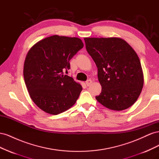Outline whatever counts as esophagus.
Returning a JSON list of instances; mask_svg holds the SVG:
<instances>
[{
	"mask_svg": "<svg viewBox=\"0 0 159 159\" xmlns=\"http://www.w3.org/2000/svg\"><path fill=\"white\" fill-rule=\"evenodd\" d=\"M85 84L88 86H89L91 84H92V81H91V80H88L87 81H85Z\"/></svg>",
	"mask_w": 159,
	"mask_h": 159,
	"instance_id": "1",
	"label": "esophagus"
}]
</instances>
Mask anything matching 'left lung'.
<instances>
[{
	"label": "left lung",
	"instance_id": "left-lung-1",
	"mask_svg": "<svg viewBox=\"0 0 159 159\" xmlns=\"http://www.w3.org/2000/svg\"><path fill=\"white\" fill-rule=\"evenodd\" d=\"M84 40L86 50L97 66L102 88L96 99L111 110L131 107L140 95L144 84L135 51L119 38H85Z\"/></svg>",
	"mask_w": 159,
	"mask_h": 159
}]
</instances>
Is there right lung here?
<instances>
[{
    "label": "right lung",
    "mask_w": 159,
    "mask_h": 159,
    "mask_svg": "<svg viewBox=\"0 0 159 159\" xmlns=\"http://www.w3.org/2000/svg\"><path fill=\"white\" fill-rule=\"evenodd\" d=\"M83 47L78 38L54 35L37 42L28 51L24 78L31 99L44 112L61 113L78 99L82 87L65 72L70 69V60Z\"/></svg>",
    "instance_id": "1"
}]
</instances>
